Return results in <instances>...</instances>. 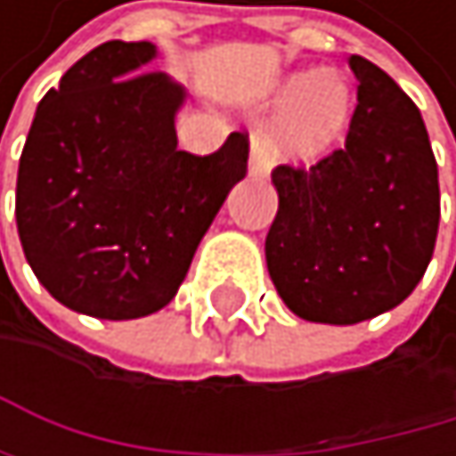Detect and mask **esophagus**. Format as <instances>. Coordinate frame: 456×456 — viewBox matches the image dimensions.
<instances>
[{"mask_svg": "<svg viewBox=\"0 0 456 456\" xmlns=\"http://www.w3.org/2000/svg\"><path fill=\"white\" fill-rule=\"evenodd\" d=\"M271 150L262 134H251V152H248V175L254 177H268L271 175Z\"/></svg>", "mask_w": 456, "mask_h": 456, "instance_id": "obj_1", "label": "esophagus"}]
</instances>
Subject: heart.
<instances>
[{
  "mask_svg": "<svg viewBox=\"0 0 456 456\" xmlns=\"http://www.w3.org/2000/svg\"><path fill=\"white\" fill-rule=\"evenodd\" d=\"M281 101L287 103L276 131L273 147L287 159L309 161L339 136L347 119L350 98L337 73H301L284 84Z\"/></svg>",
  "mask_w": 456,
  "mask_h": 456,
  "instance_id": "obj_1",
  "label": "heart"
}]
</instances>
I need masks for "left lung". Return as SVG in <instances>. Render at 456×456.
Listing matches in <instances>:
<instances>
[{
  "instance_id": "8db88e82",
  "label": "left lung",
  "mask_w": 456,
  "mask_h": 456,
  "mask_svg": "<svg viewBox=\"0 0 456 456\" xmlns=\"http://www.w3.org/2000/svg\"><path fill=\"white\" fill-rule=\"evenodd\" d=\"M358 106L342 150L276 167L265 238L281 301L309 322L353 325L399 306L421 281L441 221L437 164L421 111L396 81L350 57Z\"/></svg>"
}]
</instances>
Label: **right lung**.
Segmentation results:
<instances>
[{
    "instance_id": "add662e5",
    "label": "right lung",
    "mask_w": 456,
    "mask_h": 456,
    "mask_svg": "<svg viewBox=\"0 0 456 456\" xmlns=\"http://www.w3.org/2000/svg\"><path fill=\"white\" fill-rule=\"evenodd\" d=\"M155 45L109 40L40 101L15 183L37 281L73 312L134 320L177 295L218 208L246 177L248 136L177 150L185 90L147 70Z\"/></svg>"
}]
</instances>
